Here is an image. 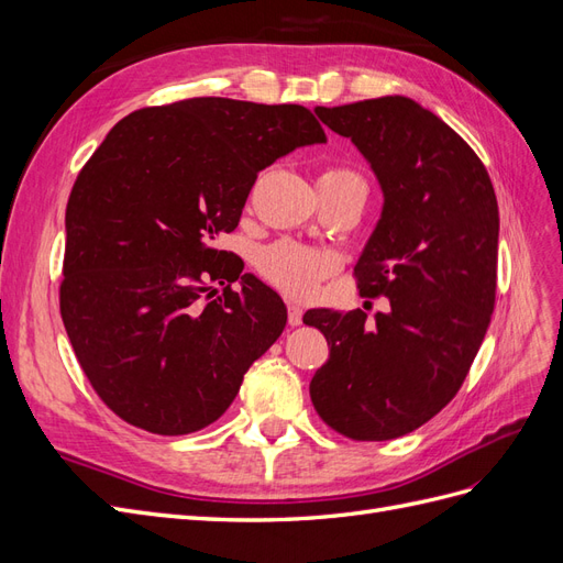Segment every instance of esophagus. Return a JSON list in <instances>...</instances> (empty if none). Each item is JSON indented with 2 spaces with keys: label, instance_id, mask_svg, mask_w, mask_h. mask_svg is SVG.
Here are the masks:
<instances>
[{
  "label": "esophagus",
  "instance_id": "1",
  "mask_svg": "<svg viewBox=\"0 0 563 563\" xmlns=\"http://www.w3.org/2000/svg\"><path fill=\"white\" fill-rule=\"evenodd\" d=\"M288 323H291V327H300L302 323V308L300 305H288Z\"/></svg>",
  "mask_w": 563,
  "mask_h": 563
}]
</instances>
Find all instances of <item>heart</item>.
Wrapping results in <instances>:
<instances>
[{
    "label": "heart",
    "mask_w": 563,
    "mask_h": 563,
    "mask_svg": "<svg viewBox=\"0 0 563 563\" xmlns=\"http://www.w3.org/2000/svg\"><path fill=\"white\" fill-rule=\"evenodd\" d=\"M317 183H347L362 187L366 192L364 180L350 172V168H329V172L319 176ZM258 269L265 279L282 288V291L308 298L317 291L319 282L333 269V258L327 253L294 242H279L261 251Z\"/></svg>",
    "instance_id": "1"
}]
</instances>
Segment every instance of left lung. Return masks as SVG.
<instances>
[{
    "mask_svg": "<svg viewBox=\"0 0 563 563\" xmlns=\"http://www.w3.org/2000/svg\"><path fill=\"white\" fill-rule=\"evenodd\" d=\"M314 112L362 152L383 190L354 275L362 296H385L389 310L376 321L362 310L305 312L329 340L310 397L340 434L397 439L455 397L482 347L496 302V192L474 150L411 98Z\"/></svg>",
    "mask_w": 563,
    "mask_h": 563,
    "instance_id": "obj_1",
    "label": "left lung"
}]
</instances>
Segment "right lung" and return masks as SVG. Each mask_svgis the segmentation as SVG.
<instances>
[{"label":"right lung","mask_w":563,"mask_h":563,"mask_svg":"<svg viewBox=\"0 0 563 563\" xmlns=\"http://www.w3.org/2000/svg\"><path fill=\"white\" fill-rule=\"evenodd\" d=\"M317 143L327 133L302 106L190 98L124 117L81 168L65 211L60 314L119 418L176 437L228 411L282 335L286 305L216 240L240 225L263 168ZM211 280L243 291L217 297Z\"/></svg>","instance_id":"1"}]
</instances>
